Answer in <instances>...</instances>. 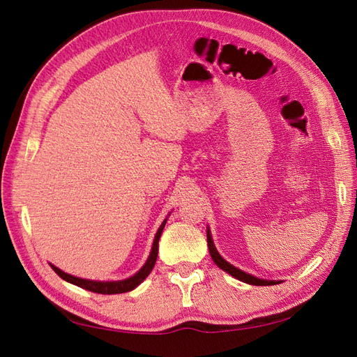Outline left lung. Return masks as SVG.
<instances>
[{
    "label": "left lung",
    "mask_w": 357,
    "mask_h": 357,
    "mask_svg": "<svg viewBox=\"0 0 357 357\" xmlns=\"http://www.w3.org/2000/svg\"><path fill=\"white\" fill-rule=\"evenodd\" d=\"M207 243H208V250H210V255L213 257L214 264L218 265L220 269H223V271H226L228 274H231L232 277H235L236 280H241V282L244 283H248V284H253V286H273V284H277L278 282H269V280H261V278H256L250 274H245L244 271H241V269L235 268L234 265H231L229 262H226L225 259L219 255V252L215 250V247L213 244V240H211V234L210 231L207 232Z\"/></svg>",
    "instance_id": "8db88e82"
}]
</instances>
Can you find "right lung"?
Listing matches in <instances>:
<instances>
[{
    "label": "right lung",
    "instance_id": "obj_1",
    "mask_svg": "<svg viewBox=\"0 0 357 357\" xmlns=\"http://www.w3.org/2000/svg\"><path fill=\"white\" fill-rule=\"evenodd\" d=\"M167 223V219L162 222L160 228L158 229L156 232V236H155V241H153V247H152V252H150V256L147 259V262L144 264V266L139 269V271L129 277L126 280H122V282H92V280H84V278H79V277H74V275H70L67 273L61 271L59 268L56 266H52L53 271H55L61 278L66 280V282L68 283H73L75 286H79L82 289H86V290H91V291H95V294H102V295H114V294H125V291H129L135 289L139 283L143 282V280L152 273V269L156 264V257H158V245H159V238L162 235V229H164V226Z\"/></svg>",
    "mask_w": 357,
    "mask_h": 357
}]
</instances>
